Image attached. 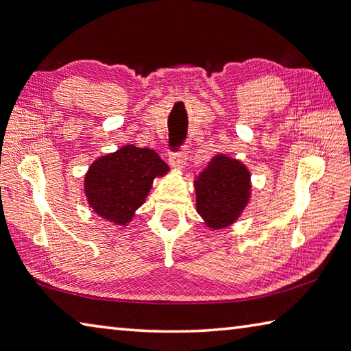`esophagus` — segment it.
<instances>
[{
  "instance_id": "obj_1",
  "label": "esophagus",
  "mask_w": 351,
  "mask_h": 351,
  "mask_svg": "<svg viewBox=\"0 0 351 351\" xmlns=\"http://www.w3.org/2000/svg\"><path fill=\"white\" fill-rule=\"evenodd\" d=\"M186 160H187V145L182 147L180 153L170 154L169 162L175 170H182L186 167Z\"/></svg>"
}]
</instances>
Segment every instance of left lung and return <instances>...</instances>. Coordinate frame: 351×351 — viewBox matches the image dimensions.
Instances as JSON below:
<instances>
[{"mask_svg": "<svg viewBox=\"0 0 351 351\" xmlns=\"http://www.w3.org/2000/svg\"><path fill=\"white\" fill-rule=\"evenodd\" d=\"M195 206L210 231L234 225L252 198V173L247 165L225 153L215 154L195 176Z\"/></svg>", "mask_w": 351, "mask_h": 351, "instance_id": "obj_1", "label": "left lung"}]
</instances>
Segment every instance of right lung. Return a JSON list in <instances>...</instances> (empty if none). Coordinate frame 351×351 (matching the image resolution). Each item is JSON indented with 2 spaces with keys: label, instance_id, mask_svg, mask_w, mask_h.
<instances>
[{
  "label": "right lung",
  "instance_id": "add662e5",
  "mask_svg": "<svg viewBox=\"0 0 351 351\" xmlns=\"http://www.w3.org/2000/svg\"><path fill=\"white\" fill-rule=\"evenodd\" d=\"M170 169L154 149L128 143L99 156L84 175V193L90 209L117 226L130 225L145 203L156 178Z\"/></svg>",
  "mask_w": 351,
  "mask_h": 351
}]
</instances>
